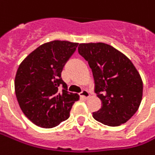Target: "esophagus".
Segmentation results:
<instances>
[{"label": "esophagus", "mask_w": 155, "mask_h": 155, "mask_svg": "<svg viewBox=\"0 0 155 155\" xmlns=\"http://www.w3.org/2000/svg\"><path fill=\"white\" fill-rule=\"evenodd\" d=\"M80 96L82 99H85L86 100L87 98H89V96H90V94L89 92L86 91V90H83L81 93H80Z\"/></svg>", "instance_id": "esophagus-1"}]
</instances>
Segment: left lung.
Returning a JSON list of instances; mask_svg holds the SVG:
<instances>
[{
    "instance_id": "obj_1",
    "label": "left lung",
    "mask_w": 155,
    "mask_h": 155,
    "mask_svg": "<svg viewBox=\"0 0 155 155\" xmlns=\"http://www.w3.org/2000/svg\"><path fill=\"white\" fill-rule=\"evenodd\" d=\"M78 52L91 69L95 93L101 101L93 117L111 127L127 122L138 111L143 96V81L133 63L103 43L81 44Z\"/></svg>"
}]
</instances>
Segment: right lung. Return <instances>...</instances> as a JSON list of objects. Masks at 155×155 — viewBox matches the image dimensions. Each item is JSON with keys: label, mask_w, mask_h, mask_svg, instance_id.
I'll list each match as a JSON object with an SVG mask.
<instances>
[{"label": "right lung", "mask_w": 155, "mask_h": 155, "mask_svg": "<svg viewBox=\"0 0 155 155\" xmlns=\"http://www.w3.org/2000/svg\"><path fill=\"white\" fill-rule=\"evenodd\" d=\"M77 43L55 40L32 51L18 67L15 92L21 111L35 125L56 127L70 117L79 95L68 91L61 72ZM62 86V91L58 90Z\"/></svg>", "instance_id": "1"}]
</instances>
